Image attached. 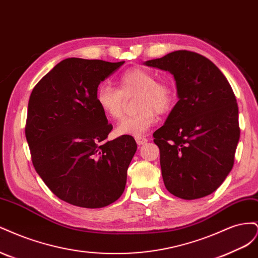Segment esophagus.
Here are the masks:
<instances>
[{
  "label": "esophagus",
  "mask_w": 258,
  "mask_h": 258,
  "mask_svg": "<svg viewBox=\"0 0 258 258\" xmlns=\"http://www.w3.org/2000/svg\"><path fill=\"white\" fill-rule=\"evenodd\" d=\"M136 142L138 143V145H143L147 142V139L144 137H137L136 138Z\"/></svg>",
  "instance_id": "34e87169"
}]
</instances>
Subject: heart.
<instances>
[{
    "mask_svg": "<svg viewBox=\"0 0 258 258\" xmlns=\"http://www.w3.org/2000/svg\"><path fill=\"white\" fill-rule=\"evenodd\" d=\"M117 83L119 90L105 83L98 86L96 100L101 111L108 118L119 119L123 114L124 97L137 92L136 107L139 110L119 122L117 135L142 136L157 120V113L169 112L175 102L173 84L165 80L156 81L155 74L146 69L131 68L119 76Z\"/></svg>",
    "mask_w": 258,
    "mask_h": 258,
    "instance_id": "obj_1",
    "label": "heart"
}]
</instances>
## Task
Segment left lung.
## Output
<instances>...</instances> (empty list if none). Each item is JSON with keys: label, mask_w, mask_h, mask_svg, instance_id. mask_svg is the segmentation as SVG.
<instances>
[{"label": "left lung", "mask_w": 258, "mask_h": 258, "mask_svg": "<svg viewBox=\"0 0 258 258\" xmlns=\"http://www.w3.org/2000/svg\"><path fill=\"white\" fill-rule=\"evenodd\" d=\"M144 64L174 76L178 101L154 132L163 183L185 200L206 197L232 169L240 138L237 100L227 79L201 54L176 50Z\"/></svg>", "instance_id": "1"}]
</instances>
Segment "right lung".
Masks as SVG:
<instances>
[{
	"instance_id": "right-lung-1",
	"label": "right lung",
	"mask_w": 258,
	"mask_h": 258,
	"mask_svg": "<svg viewBox=\"0 0 258 258\" xmlns=\"http://www.w3.org/2000/svg\"><path fill=\"white\" fill-rule=\"evenodd\" d=\"M123 63L64 59L30 96L26 138L33 166L70 205L103 208L124 190L137 143L131 136L107 141L113 127L96 100L99 84Z\"/></svg>"
}]
</instances>
